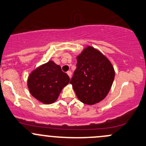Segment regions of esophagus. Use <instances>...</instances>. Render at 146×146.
Returning a JSON list of instances; mask_svg holds the SVG:
<instances>
[{
  "label": "esophagus",
  "mask_w": 146,
  "mask_h": 146,
  "mask_svg": "<svg viewBox=\"0 0 146 146\" xmlns=\"http://www.w3.org/2000/svg\"><path fill=\"white\" fill-rule=\"evenodd\" d=\"M67 74H68V76H69V77H70V78H71V76H72V73H71V71H70V70H69V71L67 72Z\"/></svg>",
  "instance_id": "esophagus-1"
}]
</instances>
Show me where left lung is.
Wrapping results in <instances>:
<instances>
[{"instance_id":"1","label":"left lung","mask_w":146,"mask_h":146,"mask_svg":"<svg viewBox=\"0 0 146 146\" xmlns=\"http://www.w3.org/2000/svg\"><path fill=\"white\" fill-rule=\"evenodd\" d=\"M77 68L70 83L81 102L94 105L109 92L115 78V70L108 58L91 46L77 56Z\"/></svg>"}]
</instances>
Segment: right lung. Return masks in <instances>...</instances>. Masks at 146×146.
<instances>
[{
    "label": "right lung",
    "mask_w": 146,
    "mask_h": 146,
    "mask_svg": "<svg viewBox=\"0 0 146 146\" xmlns=\"http://www.w3.org/2000/svg\"><path fill=\"white\" fill-rule=\"evenodd\" d=\"M69 81L70 78L61 70L60 66L49 61L30 73L27 85L31 94L37 100L50 104L56 101Z\"/></svg>",
    "instance_id": "right-lung-1"
}]
</instances>
